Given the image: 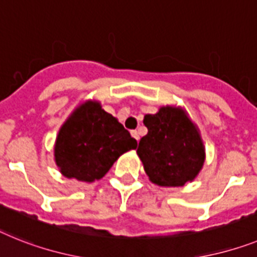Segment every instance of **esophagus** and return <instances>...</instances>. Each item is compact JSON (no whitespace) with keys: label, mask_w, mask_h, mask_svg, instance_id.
I'll return each instance as SVG.
<instances>
[{"label":"esophagus","mask_w":257,"mask_h":257,"mask_svg":"<svg viewBox=\"0 0 257 257\" xmlns=\"http://www.w3.org/2000/svg\"><path fill=\"white\" fill-rule=\"evenodd\" d=\"M131 133H132L133 137H135V139L137 140V141H139V140H140V133L137 132V131H132V132H131Z\"/></svg>","instance_id":"1"}]
</instances>
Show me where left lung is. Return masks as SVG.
I'll use <instances>...</instances> for the list:
<instances>
[{
	"mask_svg": "<svg viewBox=\"0 0 257 257\" xmlns=\"http://www.w3.org/2000/svg\"><path fill=\"white\" fill-rule=\"evenodd\" d=\"M148 135L140 141L137 154L153 183L162 187H182L201 170L205 149L201 137L183 109L162 107L146 115Z\"/></svg>",
	"mask_w": 257,
	"mask_h": 257,
	"instance_id": "left-lung-1",
	"label": "left lung"
}]
</instances>
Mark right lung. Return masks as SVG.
I'll list each match as a JSON object with an SVG mask.
<instances>
[{
    "label": "right lung",
    "mask_w": 257,
    "mask_h": 257,
    "mask_svg": "<svg viewBox=\"0 0 257 257\" xmlns=\"http://www.w3.org/2000/svg\"><path fill=\"white\" fill-rule=\"evenodd\" d=\"M137 148V141L100 104L87 102L60 129L56 165L66 178L91 183L108 172L116 159Z\"/></svg>",
    "instance_id": "add662e5"
}]
</instances>
